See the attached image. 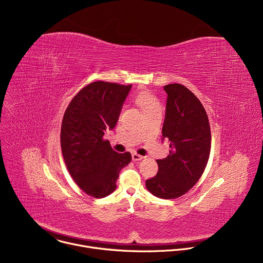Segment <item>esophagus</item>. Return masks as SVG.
I'll return each mask as SVG.
<instances>
[{
    "instance_id": "esophagus-1",
    "label": "esophagus",
    "mask_w": 263,
    "mask_h": 263,
    "mask_svg": "<svg viewBox=\"0 0 263 263\" xmlns=\"http://www.w3.org/2000/svg\"><path fill=\"white\" fill-rule=\"evenodd\" d=\"M143 158V156H141V155H139V154H137V153H132V160L133 161H139V160H141Z\"/></svg>"
}]
</instances>
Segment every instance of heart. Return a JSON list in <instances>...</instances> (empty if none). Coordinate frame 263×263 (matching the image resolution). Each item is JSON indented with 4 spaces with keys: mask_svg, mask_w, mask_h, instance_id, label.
Segmentation results:
<instances>
[{
    "mask_svg": "<svg viewBox=\"0 0 263 263\" xmlns=\"http://www.w3.org/2000/svg\"><path fill=\"white\" fill-rule=\"evenodd\" d=\"M136 103L144 112L145 116L155 111H161V104L159 100L149 91L143 90L136 97Z\"/></svg>",
    "mask_w": 263,
    "mask_h": 263,
    "instance_id": "1",
    "label": "heart"
}]
</instances>
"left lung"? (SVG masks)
<instances>
[{
	"label": "left lung",
	"instance_id": "8db88e82",
	"mask_svg": "<svg viewBox=\"0 0 263 263\" xmlns=\"http://www.w3.org/2000/svg\"><path fill=\"white\" fill-rule=\"evenodd\" d=\"M167 93L162 137L167 138L170 154L156 160L158 173L145 181L147 191L161 199H176L199 181L207 165L211 132L205 108L182 84L165 85Z\"/></svg>",
	"mask_w": 263,
	"mask_h": 263
}]
</instances>
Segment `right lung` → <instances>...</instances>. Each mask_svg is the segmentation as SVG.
<instances>
[{
    "label": "right lung",
    "instance_id": "1",
    "mask_svg": "<svg viewBox=\"0 0 263 263\" xmlns=\"http://www.w3.org/2000/svg\"><path fill=\"white\" fill-rule=\"evenodd\" d=\"M131 86L92 82L64 112L60 142L65 165L80 190L96 199L116 191L121 170L132 159L129 152L117 153L104 139L105 130L116 127Z\"/></svg>",
    "mask_w": 263,
    "mask_h": 263
}]
</instances>
